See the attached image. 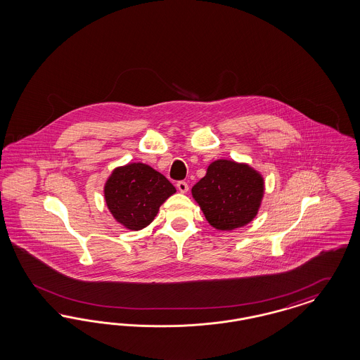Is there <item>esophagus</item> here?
Here are the masks:
<instances>
[{
	"mask_svg": "<svg viewBox=\"0 0 360 360\" xmlns=\"http://www.w3.org/2000/svg\"><path fill=\"white\" fill-rule=\"evenodd\" d=\"M176 187H178V190H179L181 193H184V194L188 191V185H187L185 181H179V182L176 184Z\"/></svg>",
	"mask_w": 360,
	"mask_h": 360,
	"instance_id": "obj_1",
	"label": "esophagus"
}]
</instances>
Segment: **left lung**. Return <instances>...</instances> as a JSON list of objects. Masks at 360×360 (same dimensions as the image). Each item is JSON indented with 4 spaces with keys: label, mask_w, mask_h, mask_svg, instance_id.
<instances>
[{
    "label": "left lung",
    "mask_w": 360,
    "mask_h": 360,
    "mask_svg": "<svg viewBox=\"0 0 360 360\" xmlns=\"http://www.w3.org/2000/svg\"><path fill=\"white\" fill-rule=\"evenodd\" d=\"M193 198L207 222L217 230L230 231L250 224L258 214L264 194L259 172L248 163L217 160L191 188Z\"/></svg>",
    "instance_id": "8db88e82"
}]
</instances>
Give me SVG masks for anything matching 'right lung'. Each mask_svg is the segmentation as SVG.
<instances>
[{
    "instance_id": "add662e5",
    "label": "right lung",
    "mask_w": 360,
    "mask_h": 360,
    "mask_svg": "<svg viewBox=\"0 0 360 360\" xmlns=\"http://www.w3.org/2000/svg\"><path fill=\"white\" fill-rule=\"evenodd\" d=\"M175 191L165 175L141 162L115 167L103 187L114 219L131 231L149 226L162 203Z\"/></svg>"
}]
</instances>
